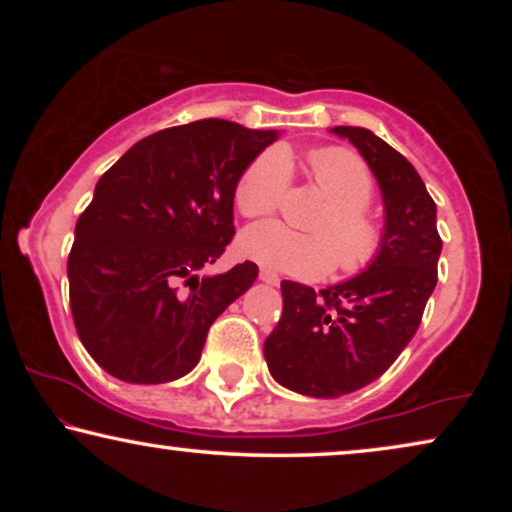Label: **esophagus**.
Masks as SVG:
<instances>
[{
    "label": "esophagus",
    "instance_id": "1",
    "mask_svg": "<svg viewBox=\"0 0 512 512\" xmlns=\"http://www.w3.org/2000/svg\"><path fill=\"white\" fill-rule=\"evenodd\" d=\"M258 277H261V282L270 284V286H277L279 284V277L272 270H261V275H258Z\"/></svg>",
    "mask_w": 512,
    "mask_h": 512
}]
</instances>
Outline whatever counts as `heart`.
<instances>
[{
	"label": "heart",
	"instance_id": "b5f03b06",
	"mask_svg": "<svg viewBox=\"0 0 512 512\" xmlns=\"http://www.w3.org/2000/svg\"><path fill=\"white\" fill-rule=\"evenodd\" d=\"M312 179L331 207L314 223V233H293L277 221L249 226L240 237V251L263 268L300 279H319L338 268L347 275L375 261L382 247V228L366 212L373 198V177L366 163L345 149L317 151L310 160ZM289 184V163L282 153L268 151L242 172L235 186V205L244 216L270 214Z\"/></svg>",
	"mask_w": 512,
	"mask_h": 512
}]
</instances>
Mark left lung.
Returning a JSON list of instances; mask_svg holds the SVG:
<instances>
[{
    "label": "left lung",
    "instance_id": "8db88e82",
    "mask_svg": "<svg viewBox=\"0 0 512 512\" xmlns=\"http://www.w3.org/2000/svg\"><path fill=\"white\" fill-rule=\"evenodd\" d=\"M331 132L349 139L375 174L384 228L380 254L359 275L321 291L282 282V319L263 354L282 387L312 398L352 394L398 359L436 289L443 251L436 202L410 160L366 128Z\"/></svg>",
    "mask_w": 512,
    "mask_h": 512
}]
</instances>
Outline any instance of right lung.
<instances>
[{"label": "right lung", "instance_id": "1", "mask_svg": "<svg viewBox=\"0 0 512 512\" xmlns=\"http://www.w3.org/2000/svg\"><path fill=\"white\" fill-rule=\"evenodd\" d=\"M277 137L205 118L139 139L97 181L67 277L76 333L109 375L163 384L198 366L209 326L258 268L198 272L233 240L237 181Z\"/></svg>", "mask_w": 512, "mask_h": 512}]
</instances>
